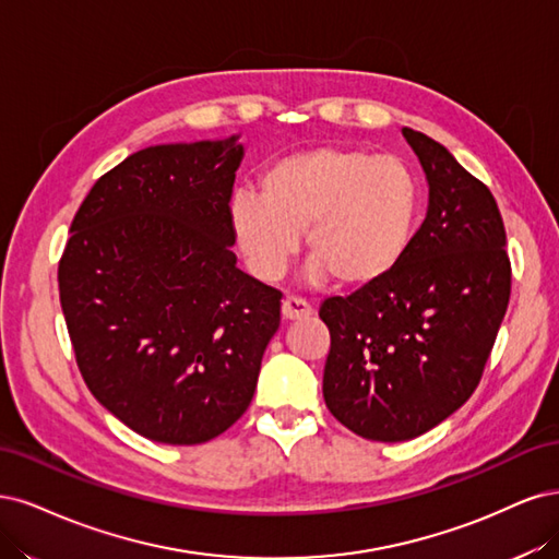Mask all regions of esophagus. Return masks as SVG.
I'll return each mask as SVG.
<instances>
[{
	"instance_id": "esophagus-1",
	"label": "esophagus",
	"mask_w": 559,
	"mask_h": 559,
	"mask_svg": "<svg viewBox=\"0 0 559 559\" xmlns=\"http://www.w3.org/2000/svg\"><path fill=\"white\" fill-rule=\"evenodd\" d=\"M281 311H283L285 320H301V318H309L313 313L311 304L301 297H285Z\"/></svg>"
}]
</instances>
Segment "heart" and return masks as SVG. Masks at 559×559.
<instances>
[{"instance_id":"heart-1","label":"heart","mask_w":559,"mask_h":559,"mask_svg":"<svg viewBox=\"0 0 559 559\" xmlns=\"http://www.w3.org/2000/svg\"><path fill=\"white\" fill-rule=\"evenodd\" d=\"M423 188L394 155L320 146L285 155L260 176V194L243 190L229 204V225L250 269L276 281L304 233L309 278L328 276L346 290L385 281L416 237Z\"/></svg>"}]
</instances>
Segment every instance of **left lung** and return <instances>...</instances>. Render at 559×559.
<instances>
[{"instance_id":"obj_1","label":"left lung","mask_w":559,"mask_h":559,"mask_svg":"<svg viewBox=\"0 0 559 559\" xmlns=\"http://www.w3.org/2000/svg\"><path fill=\"white\" fill-rule=\"evenodd\" d=\"M429 186L404 262L320 306L332 346L322 394L369 441H408L472 397L511 297L507 231L488 186L439 141L404 128Z\"/></svg>"}]
</instances>
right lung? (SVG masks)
I'll list each match as a JSON object with an SVG mask.
<instances>
[{"instance_id": "right-lung-1", "label": "right lung", "mask_w": 559, "mask_h": 559, "mask_svg": "<svg viewBox=\"0 0 559 559\" xmlns=\"http://www.w3.org/2000/svg\"><path fill=\"white\" fill-rule=\"evenodd\" d=\"M239 134L162 143L106 171L58 266L76 365L136 435L194 445L248 408L281 325V293L231 253Z\"/></svg>"}]
</instances>
